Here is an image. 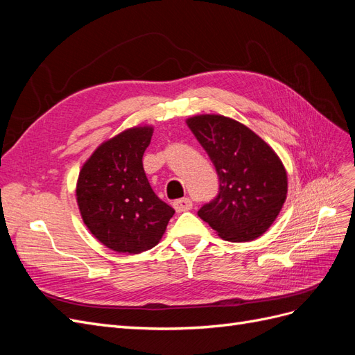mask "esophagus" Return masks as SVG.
I'll return each mask as SVG.
<instances>
[{"label":"esophagus","instance_id":"1","mask_svg":"<svg viewBox=\"0 0 355 355\" xmlns=\"http://www.w3.org/2000/svg\"><path fill=\"white\" fill-rule=\"evenodd\" d=\"M174 208L177 212H184V211H190L193 203L189 198H182V199H178V200H174Z\"/></svg>","mask_w":355,"mask_h":355}]
</instances>
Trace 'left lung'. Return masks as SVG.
Here are the masks:
<instances>
[{"label": "left lung", "mask_w": 355, "mask_h": 355, "mask_svg": "<svg viewBox=\"0 0 355 355\" xmlns=\"http://www.w3.org/2000/svg\"><path fill=\"white\" fill-rule=\"evenodd\" d=\"M187 125L220 178L218 194L198 215L228 242H248L266 233L288 193V177L277 155L230 118L193 116Z\"/></svg>", "instance_id": "8db88e82"}]
</instances>
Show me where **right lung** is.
Segmentation results:
<instances>
[{
  "label": "right lung",
  "mask_w": 355,
  "mask_h": 355,
  "mask_svg": "<svg viewBox=\"0 0 355 355\" xmlns=\"http://www.w3.org/2000/svg\"><path fill=\"white\" fill-rule=\"evenodd\" d=\"M153 130L132 128L103 143L83 166L76 198L83 220L103 245L140 254L157 245L175 211L148 182L143 155Z\"/></svg>",
  "instance_id": "obj_1"
}]
</instances>
